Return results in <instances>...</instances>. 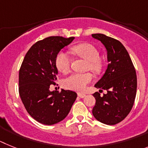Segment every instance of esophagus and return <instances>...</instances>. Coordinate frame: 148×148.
<instances>
[{
    "label": "esophagus",
    "mask_w": 148,
    "mask_h": 148,
    "mask_svg": "<svg viewBox=\"0 0 148 148\" xmlns=\"http://www.w3.org/2000/svg\"><path fill=\"white\" fill-rule=\"evenodd\" d=\"M86 94H84V93H78V96H79V97H81V98H83V97H86Z\"/></svg>",
    "instance_id": "1"
}]
</instances>
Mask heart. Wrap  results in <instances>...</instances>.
<instances>
[{
	"mask_svg": "<svg viewBox=\"0 0 148 148\" xmlns=\"http://www.w3.org/2000/svg\"><path fill=\"white\" fill-rule=\"evenodd\" d=\"M71 51L76 56H79L87 62L86 69L95 73H99L102 69V61L99 58V52L95 47L91 44L83 43L71 48ZM56 69L62 74H67L70 70L71 59L69 55L63 51H60L56 55L55 60ZM93 79L92 74H71L64 80V86L69 89L81 92L86 88L87 85Z\"/></svg>",
	"mask_w": 148,
	"mask_h": 148,
	"instance_id": "heart-1",
	"label": "heart"
}]
</instances>
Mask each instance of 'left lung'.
Returning <instances> with one entry per match:
<instances>
[{
	"mask_svg": "<svg viewBox=\"0 0 148 148\" xmlns=\"http://www.w3.org/2000/svg\"><path fill=\"white\" fill-rule=\"evenodd\" d=\"M92 36L106 47L109 62L105 74L95 85L100 92L106 90L107 93L102 97L97 92L93 94L96 103L92 114L103 124L114 125L127 116L134 104L136 70L127 51L119 40L101 33Z\"/></svg>",
	"mask_w": 148,
	"mask_h": 148,
	"instance_id": "8db88e82",
	"label": "left lung"
}]
</instances>
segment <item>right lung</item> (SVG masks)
Instances as JSON below:
<instances>
[{
    "mask_svg": "<svg viewBox=\"0 0 148 148\" xmlns=\"http://www.w3.org/2000/svg\"><path fill=\"white\" fill-rule=\"evenodd\" d=\"M74 39L47 37L36 42L24 56L19 70V95L29 115L41 124L52 125L63 120L77 98L73 91L49 89L57 79L56 55Z\"/></svg>",
    "mask_w": 148,
    "mask_h": 148,
    "instance_id": "add662e5",
    "label": "right lung"
}]
</instances>
